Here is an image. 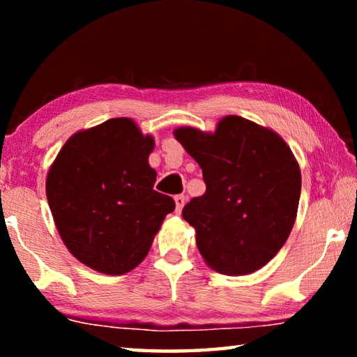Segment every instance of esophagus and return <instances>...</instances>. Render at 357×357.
I'll use <instances>...</instances> for the list:
<instances>
[{
    "mask_svg": "<svg viewBox=\"0 0 357 357\" xmlns=\"http://www.w3.org/2000/svg\"><path fill=\"white\" fill-rule=\"evenodd\" d=\"M185 200H187V198H185V195H183V193H181V195L174 197V203H176V211H178V213L184 208Z\"/></svg>",
    "mask_w": 357,
    "mask_h": 357,
    "instance_id": "34e87169",
    "label": "esophagus"
}]
</instances>
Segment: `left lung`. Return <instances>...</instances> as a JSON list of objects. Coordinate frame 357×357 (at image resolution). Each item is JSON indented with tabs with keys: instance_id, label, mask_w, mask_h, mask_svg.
Here are the masks:
<instances>
[{
	"instance_id": "8db88e82",
	"label": "left lung",
	"mask_w": 357,
	"mask_h": 357,
	"mask_svg": "<svg viewBox=\"0 0 357 357\" xmlns=\"http://www.w3.org/2000/svg\"><path fill=\"white\" fill-rule=\"evenodd\" d=\"M174 137L206 184L183 209L198 250L222 274L255 273L282 249L298 214L301 170L291 149L241 116L223 118L214 134L181 128Z\"/></svg>"
}]
</instances>
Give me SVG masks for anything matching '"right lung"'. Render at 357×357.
<instances>
[{
    "label": "right lung",
    "instance_id": "right-lung-1",
    "mask_svg": "<svg viewBox=\"0 0 357 357\" xmlns=\"http://www.w3.org/2000/svg\"><path fill=\"white\" fill-rule=\"evenodd\" d=\"M153 137L129 118L72 135L47 176V200L78 261L121 275L143 261L174 200L154 190Z\"/></svg>",
    "mask_w": 357,
    "mask_h": 357
}]
</instances>
